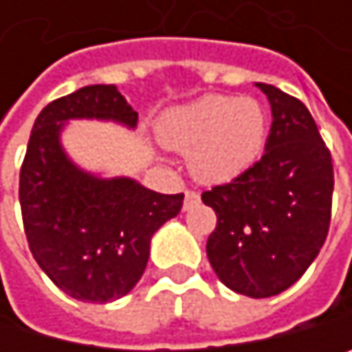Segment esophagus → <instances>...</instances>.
Masks as SVG:
<instances>
[{
    "mask_svg": "<svg viewBox=\"0 0 352 352\" xmlns=\"http://www.w3.org/2000/svg\"><path fill=\"white\" fill-rule=\"evenodd\" d=\"M198 200H200L198 192H194V190H186V200H184V209H186V211H188V209H192L194 205H198Z\"/></svg>",
    "mask_w": 352,
    "mask_h": 352,
    "instance_id": "34e87169",
    "label": "esophagus"
}]
</instances>
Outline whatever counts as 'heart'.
<instances>
[{
  "label": "heart",
  "mask_w": 352,
  "mask_h": 352,
  "mask_svg": "<svg viewBox=\"0 0 352 352\" xmlns=\"http://www.w3.org/2000/svg\"><path fill=\"white\" fill-rule=\"evenodd\" d=\"M158 133L164 145L188 154L198 182L228 184L260 158L266 113L253 99L219 94L166 113Z\"/></svg>",
  "instance_id": "b5f03b06"
}]
</instances>
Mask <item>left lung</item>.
<instances>
[{"instance_id":"1","label":"left lung","mask_w":352,"mask_h":352,"mask_svg":"<svg viewBox=\"0 0 352 352\" xmlns=\"http://www.w3.org/2000/svg\"><path fill=\"white\" fill-rule=\"evenodd\" d=\"M272 109L264 156L236 179L202 192L217 215L209 262L226 287L270 298L292 287L319 255L331 219L333 164L306 105L258 84Z\"/></svg>"}]
</instances>
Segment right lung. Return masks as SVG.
<instances>
[{
	"label": "right lung",
	"mask_w": 352,
	"mask_h": 352,
	"mask_svg": "<svg viewBox=\"0 0 352 352\" xmlns=\"http://www.w3.org/2000/svg\"><path fill=\"white\" fill-rule=\"evenodd\" d=\"M113 120L137 126V111L113 84L84 86L37 116L21 166L19 198L29 249L67 296L105 304L141 278L156 230L182 211L184 194H158L135 179H101L60 147L63 122Z\"/></svg>",
	"instance_id": "add662e5"
}]
</instances>
